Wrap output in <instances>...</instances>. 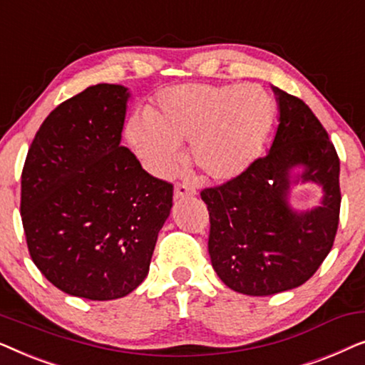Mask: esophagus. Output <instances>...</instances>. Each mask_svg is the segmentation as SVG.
<instances>
[{
	"instance_id": "1",
	"label": "esophagus",
	"mask_w": 365,
	"mask_h": 365,
	"mask_svg": "<svg viewBox=\"0 0 365 365\" xmlns=\"http://www.w3.org/2000/svg\"><path fill=\"white\" fill-rule=\"evenodd\" d=\"M196 191L191 186H187V184L184 182H179L176 187H174V199H182V197H189V196H194Z\"/></svg>"
}]
</instances>
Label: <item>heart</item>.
<instances>
[{"mask_svg": "<svg viewBox=\"0 0 365 365\" xmlns=\"http://www.w3.org/2000/svg\"><path fill=\"white\" fill-rule=\"evenodd\" d=\"M274 119L264 89L241 84H182L163 91L148 116L128 119L124 136L149 173L171 176L191 143V161L204 178L241 174L261 151Z\"/></svg>", "mask_w": 365, "mask_h": 365, "instance_id": "b5f03b06", "label": "heart"}]
</instances>
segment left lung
<instances>
[{
  "instance_id": "left-lung-1",
  "label": "left lung",
  "mask_w": 365,
  "mask_h": 365,
  "mask_svg": "<svg viewBox=\"0 0 365 365\" xmlns=\"http://www.w3.org/2000/svg\"><path fill=\"white\" fill-rule=\"evenodd\" d=\"M279 126L266 156L236 178L204 187L207 249L214 271L232 291L272 296L302 286L331 252L339 227V156L326 128L302 99L274 88ZM324 187L323 206L294 213L287 206L288 171Z\"/></svg>"
}]
</instances>
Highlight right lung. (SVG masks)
<instances>
[{
  "instance_id": "1",
  "label": "right lung",
  "mask_w": 365,
  "mask_h": 365,
  "mask_svg": "<svg viewBox=\"0 0 365 365\" xmlns=\"http://www.w3.org/2000/svg\"><path fill=\"white\" fill-rule=\"evenodd\" d=\"M128 89L96 84L54 108L21 173L29 256L54 287L89 301L133 292L148 276L173 184L121 146Z\"/></svg>"
}]
</instances>
